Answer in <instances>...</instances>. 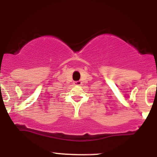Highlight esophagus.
Wrapping results in <instances>:
<instances>
[{
  "label": "esophagus",
  "instance_id": "34e87169",
  "mask_svg": "<svg viewBox=\"0 0 157 157\" xmlns=\"http://www.w3.org/2000/svg\"><path fill=\"white\" fill-rule=\"evenodd\" d=\"M74 84L75 85V86H81L82 85V82L81 81H75V82H74Z\"/></svg>",
  "mask_w": 157,
  "mask_h": 157
}]
</instances>
